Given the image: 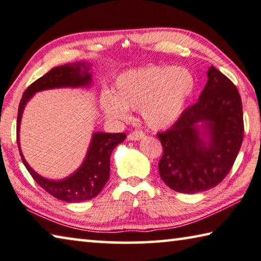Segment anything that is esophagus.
<instances>
[{
  "label": "esophagus",
  "instance_id": "34e87169",
  "mask_svg": "<svg viewBox=\"0 0 261 261\" xmlns=\"http://www.w3.org/2000/svg\"><path fill=\"white\" fill-rule=\"evenodd\" d=\"M144 132L143 131H139V130H136V131H132L131 134L127 136V139L129 140H140L142 138H144Z\"/></svg>",
  "mask_w": 261,
  "mask_h": 261
}]
</instances>
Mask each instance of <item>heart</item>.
Segmentation results:
<instances>
[{
  "mask_svg": "<svg viewBox=\"0 0 261 261\" xmlns=\"http://www.w3.org/2000/svg\"><path fill=\"white\" fill-rule=\"evenodd\" d=\"M194 77L185 68L146 66L129 69L116 77L114 93L101 95L100 105L107 117L126 121L129 109H139L152 129L174 124L194 90Z\"/></svg>",
  "mask_w": 261,
  "mask_h": 261,
  "instance_id": "b5f03b06",
  "label": "heart"
}]
</instances>
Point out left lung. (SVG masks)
I'll return each instance as SVG.
<instances>
[{
	"mask_svg": "<svg viewBox=\"0 0 261 261\" xmlns=\"http://www.w3.org/2000/svg\"><path fill=\"white\" fill-rule=\"evenodd\" d=\"M195 105L171 129L159 132V174L169 188L195 194L214 188L230 172L244 137L243 106L236 86L212 66Z\"/></svg>",
	"mask_w": 261,
	"mask_h": 261,
	"instance_id": "1",
	"label": "left lung"
}]
</instances>
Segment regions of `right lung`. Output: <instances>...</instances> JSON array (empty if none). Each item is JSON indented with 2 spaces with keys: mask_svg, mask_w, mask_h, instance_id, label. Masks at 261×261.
<instances>
[{
  "mask_svg": "<svg viewBox=\"0 0 261 261\" xmlns=\"http://www.w3.org/2000/svg\"><path fill=\"white\" fill-rule=\"evenodd\" d=\"M89 65L87 63H73L52 68L45 75L36 80L24 92L19 102L17 115V145L22 156L24 166L41 188L58 200L65 202H82L92 200L97 196L105 187L110 176V155L114 148L124 142L125 134H106L95 132L87 152L84 163L72 175L63 180L45 179L30 167L24 159L19 146V126L24 108L29 100L36 93L53 88H76L89 87L92 85V74L89 73Z\"/></svg>",
  "mask_w": 261,
  "mask_h": 261,
  "instance_id": "add662e5",
  "label": "right lung"
}]
</instances>
